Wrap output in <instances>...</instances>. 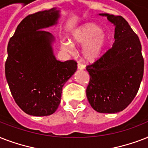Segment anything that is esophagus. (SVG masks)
Here are the masks:
<instances>
[{
    "label": "esophagus",
    "mask_w": 148,
    "mask_h": 148,
    "mask_svg": "<svg viewBox=\"0 0 148 148\" xmlns=\"http://www.w3.org/2000/svg\"><path fill=\"white\" fill-rule=\"evenodd\" d=\"M84 68H85L84 65L82 64H81V63H78V64H77V69H78V70H84Z\"/></svg>",
    "instance_id": "esophagus-1"
}]
</instances>
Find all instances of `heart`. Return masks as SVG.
I'll return each mask as SVG.
<instances>
[{"label":"heart","instance_id":"b5f03b06","mask_svg":"<svg viewBox=\"0 0 148 148\" xmlns=\"http://www.w3.org/2000/svg\"><path fill=\"white\" fill-rule=\"evenodd\" d=\"M101 28L95 23H86L74 29L71 34L72 42L66 40L61 43L62 49L68 52L74 50V46L81 47L82 56L88 62H94L101 56L106 45Z\"/></svg>","mask_w":148,"mask_h":148}]
</instances>
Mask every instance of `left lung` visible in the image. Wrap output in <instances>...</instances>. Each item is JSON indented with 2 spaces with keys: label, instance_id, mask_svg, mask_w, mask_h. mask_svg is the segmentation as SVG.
I'll return each instance as SVG.
<instances>
[{
  "label": "left lung",
  "instance_id": "obj_1",
  "mask_svg": "<svg viewBox=\"0 0 148 148\" xmlns=\"http://www.w3.org/2000/svg\"><path fill=\"white\" fill-rule=\"evenodd\" d=\"M114 25L112 47L87 66L90 81L86 95L99 113L124 110L135 97L144 74V58L138 35L121 16L99 14Z\"/></svg>",
  "mask_w": 148,
  "mask_h": 148
}]
</instances>
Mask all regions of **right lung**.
<instances>
[{
    "instance_id": "add662e5",
    "label": "right lung",
    "mask_w": 148,
    "mask_h": 148,
    "mask_svg": "<svg viewBox=\"0 0 148 148\" xmlns=\"http://www.w3.org/2000/svg\"><path fill=\"white\" fill-rule=\"evenodd\" d=\"M57 8L27 16L8 45L5 75L15 102L27 114L48 116L60 103L62 88L76 72L74 60L56 59L55 38L45 28L58 24Z\"/></svg>"
}]
</instances>
